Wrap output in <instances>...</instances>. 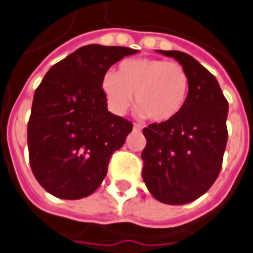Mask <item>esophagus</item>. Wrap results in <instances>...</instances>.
I'll use <instances>...</instances> for the list:
<instances>
[{
    "label": "esophagus",
    "instance_id": "34e87169",
    "mask_svg": "<svg viewBox=\"0 0 253 253\" xmlns=\"http://www.w3.org/2000/svg\"><path fill=\"white\" fill-rule=\"evenodd\" d=\"M133 130H136V132H141L142 130V126L139 124H134L133 125Z\"/></svg>",
    "mask_w": 253,
    "mask_h": 253
}]
</instances>
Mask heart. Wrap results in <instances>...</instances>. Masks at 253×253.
<instances>
[{"mask_svg": "<svg viewBox=\"0 0 253 253\" xmlns=\"http://www.w3.org/2000/svg\"><path fill=\"white\" fill-rule=\"evenodd\" d=\"M100 86L114 114L124 115L134 94L138 116L165 123L176 117L185 107L192 81L188 70L179 62L130 58L121 62L116 74L107 72Z\"/></svg>", "mask_w": 253, "mask_h": 253, "instance_id": "obj_1", "label": "heart"}]
</instances>
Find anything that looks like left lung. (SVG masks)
Here are the masks:
<instances>
[{
    "instance_id": "1",
    "label": "left lung",
    "mask_w": 253,
    "mask_h": 253,
    "mask_svg": "<svg viewBox=\"0 0 253 253\" xmlns=\"http://www.w3.org/2000/svg\"><path fill=\"white\" fill-rule=\"evenodd\" d=\"M175 58L191 76V94L172 120L142 130L146 146L142 179L154 199L169 205L195 201L219 175L227 143L229 103L215 77L180 50H157Z\"/></svg>"
}]
</instances>
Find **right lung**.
Returning <instances> with one entry per match:
<instances>
[{
	"label": "right lung",
	"mask_w": 253,
	"mask_h": 253,
	"mask_svg": "<svg viewBox=\"0 0 253 253\" xmlns=\"http://www.w3.org/2000/svg\"><path fill=\"white\" fill-rule=\"evenodd\" d=\"M138 50L88 44L54 64L36 88L27 125L30 165L50 195L80 200L96 191L114 151L132 132L130 121L111 114L102 78Z\"/></svg>",
	"instance_id": "1"
}]
</instances>
